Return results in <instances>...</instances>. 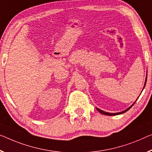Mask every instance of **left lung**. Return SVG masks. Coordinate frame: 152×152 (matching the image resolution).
<instances>
[{"instance_id": "obj_1", "label": "left lung", "mask_w": 152, "mask_h": 152, "mask_svg": "<svg viewBox=\"0 0 152 152\" xmlns=\"http://www.w3.org/2000/svg\"><path fill=\"white\" fill-rule=\"evenodd\" d=\"M147 77H146V79H145V85H144V87H143V88H145V84H146V81H147ZM134 104H132V105H131L130 106L129 108H128L127 109H126L125 111H122V112H120V113H107V112H105V111H102V110H100V109H99V108H96V109L98 111H99L100 113H102V114H104V115H120V114H122V113H125V112H126L127 111H128L129 110V109L131 108V107L134 105Z\"/></svg>"}]
</instances>
